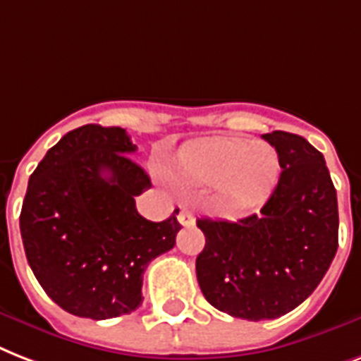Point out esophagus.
Masks as SVG:
<instances>
[{"mask_svg": "<svg viewBox=\"0 0 361 361\" xmlns=\"http://www.w3.org/2000/svg\"><path fill=\"white\" fill-rule=\"evenodd\" d=\"M177 219L183 226H190L192 222H194V212L190 211V209H186V207H180V211H178Z\"/></svg>", "mask_w": 361, "mask_h": 361, "instance_id": "obj_1", "label": "esophagus"}]
</instances>
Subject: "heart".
Returning <instances> with one entry per match:
<instances>
[{
  "mask_svg": "<svg viewBox=\"0 0 361 361\" xmlns=\"http://www.w3.org/2000/svg\"><path fill=\"white\" fill-rule=\"evenodd\" d=\"M178 169L192 183L220 186L231 203L248 205L273 188L281 161L267 142L220 137L184 150Z\"/></svg>",
  "mask_w": 361,
  "mask_h": 361,
  "instance_id": "obj_1",
  "label": "heart"
}]
</instances>
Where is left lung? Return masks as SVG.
Wrapping results in <instances>:
<instances>
[{
  "mask_svg": "<svg viewBox=\"0 0 361 361\" xmlns=\"http://www.w3.org/2000/svg\"><path fill=\"white\" fill-rule=\"evenodd\" d=\"M281 161L279 184L258 214L200 219L205 247L195 259L205 300L245 320H273L301 305L339 245L337 194L322 152L295 133L262 135Z\"/></svg>",
  "mask_w": 361,
  "mask_h": 361,
  "instance_id": "8db88e82",
  "label": "left lung"
}]
</instances>
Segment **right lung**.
<instances>
[{
  "instance_id": "obj_1",
  "label": "right lung",
  "mask_w": 361,
  "mask_h": 361,
  "mask_svg": "<svg viewBox=\"0 0 361 361\" xmlns=\"http://www.w3.org/2000/svg\"><path fill=\"white\" fill-rule=\"evenodd\" d=\"M122 128L86 124L56 142L32 173L20 233L50 300L75 317L107 320L141 305L142 273L175 247L183 226L142 219L135 195L150 177L131 160ZM178 212V211H177Z\"/></svg>"
}]
</instances>
